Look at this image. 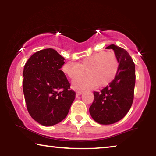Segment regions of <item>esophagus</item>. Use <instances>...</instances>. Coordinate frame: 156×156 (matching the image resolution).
<instances>
[{"label":"esophagus","mask_w":156,"mask_h":156,"mask_svg":"<svg viewBox=\"0 0 156 156\" xmlns=\"http://www.w3.org/2000/svg\"><path fill=\"white\" fill-rule=\"evenodd\" d=\"M83 91H76V95H77V96H80V95L83 94Z\"/></svg>","instance_id":"34e87169"}]
</instances>
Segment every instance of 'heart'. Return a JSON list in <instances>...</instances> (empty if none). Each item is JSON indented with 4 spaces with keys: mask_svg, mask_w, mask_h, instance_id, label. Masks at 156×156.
I'll return each instance as SVG.
<instances>
[{
    "mask_svg": "<svg viewBox=\"0 0 156 156\" xmlns=\"http://www.w3.org/2000/svg\"><path fill=\"white\" fill-rule=\"evenodd\" d=\"M119 69V61L112 52L100 51L87 56L78 63L67 62L62 71L71 80L81 77L86 71V77L73 81V87L87 89L104 87L114 80Z\"/></svg>",
    "mask_w": 156,
    "mask_h": 156,
    "instance_id": "obj_1",
    "label": "heart"
}]
</instances>
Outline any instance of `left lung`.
Listing matches in <instances>:
<instances>
[{
  "label": "left lung",
  "instance_id": "left-lung-1",
  "mask_svg": "<svg viewBox=\"0 0 156 156\" xmlns=\"http://www.w3.org/2000/svg\"><path fill=\"white\" fill-rule=\"evenodd\" d=\"M106 49L114 51L119 69L109 85L100 92H94V100L89 112L93 119L101 125L113 124L125 117L133 103L136 83L135 64L129 53L115 44Z\"/></svg>",
  "mask_w": 156,
  "mask_h": 156
}]
</instances>
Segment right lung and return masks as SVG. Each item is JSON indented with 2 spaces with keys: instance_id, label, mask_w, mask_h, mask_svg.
Listing matches in <instances>:
<instances>
[{
  "instance_id": "add662e5",
  "label": "right lung",
  "mask_w": 156,
  "mask_h": 156,
  "mask_svg": "<svg viewBox=\"0 0 156 156\" xmlns=\"http://www.w3.org/2000/svg\"><path fill=\"white\" fill-rule=\"evenodd\" d=\"M65 58L53 49L36 52L25 63L23 89L31 117L43 126L65 119L75 99V91L60 69Z\"/></svg>"
}]
</instances>
